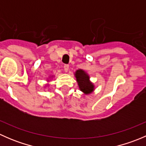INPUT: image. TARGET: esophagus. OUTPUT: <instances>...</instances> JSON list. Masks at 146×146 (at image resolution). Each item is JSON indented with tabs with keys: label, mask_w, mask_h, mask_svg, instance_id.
<instances>
[{
	"label": "esophagus",
	"mask_w": 146,
	"mask_h": 146,
	"mask_svg": "<svg viewBox=\"0 0 146 146\" xmlns=\"http://www.w3.org/2000/svg\"><path fill=\"white\" fill-rule=\"evenodd\" d=\"M64 68L65 72H68V69H69V66H68V65H65Z\"/></svg>",
	"instance_id": "obj_1"
}]
</instances>
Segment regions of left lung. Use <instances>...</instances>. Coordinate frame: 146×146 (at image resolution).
Masks as SVG:
<instances>
[{
  "instance_id": "obj_1",
  "label": "left lung",
  "mask_w": 146,
  "mask_h": 146,
  "mask_svg": "<svg viewBox=\"0 0 146 146\" xmlns=\"http://www.w3.org/2000/svg\"><path fill=\"white\" fill-rule=\"evenodd\" d=\"M75 77L79 89L85 95H89L95 90V85L90 80V76L85 70L78 69L75 72Z\"/></svg>"
}]
</instances>
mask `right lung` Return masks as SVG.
<instances>
[{
  "label": "right lung",
  "instance_id": "1",
  "mask_svg": "<svg viewBox=\"0 0 146 146\" xmlns=\"http://www.w3.org/2000/svg\"><path fill=\"white\" fill-rule=\"evenodd\" d=\"M50 78H51V77H50ZM51 78H53V76H51Z\"/></svg>",
  "mask_w": 146,
  "mask_h": 146
}]
</instances>
